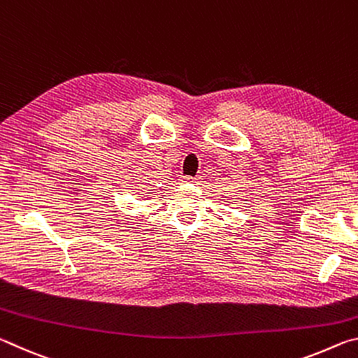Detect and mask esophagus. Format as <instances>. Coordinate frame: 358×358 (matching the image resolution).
<instances>
[{
	"instance_id": "obj_1",
	"label": "esophagus",
	"mask_w": 358,
	"mask_h": 358,
	"mask_svg": "<svg viewBox=\"0 0 358 358\" xmlns=\"http://www.w3.org/2000/svg\"><path fill=\"white\" fill-rule=\"evenodd\" d=\"M181 180L186 181V183H199V178H192V177H183Z\"/></svg>"
}]
</instances>
